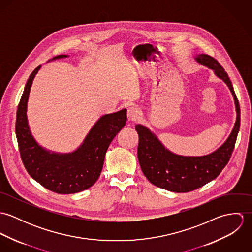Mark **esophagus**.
Segmentation results:
<instances>
[{
	"label": "esophagus",
	"mask_w": 252,
	"mask_h": 252,
	"mask_svg": "<svg viewBox=\"0 0 252 252\" xmlns=\"http://www.w3.org/2000/svg\"><path fill=\"white\" fill-rule=\"evenodd\" d=\"M140 116L139 110L134 107H130L127 109V117L129 121H136Z\"/></svg>",
	"instance_id": "1"
}]
</instances>
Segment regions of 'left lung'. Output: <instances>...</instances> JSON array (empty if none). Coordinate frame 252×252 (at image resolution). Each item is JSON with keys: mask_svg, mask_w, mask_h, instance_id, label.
<instances>
[{"mask_svg": "<svg viewBox=\"0 0 252 252\" xmlns=\"http://www.w3.org/2000/svg\"><path fill=\"white\" fill-rule=\"evenodd\" d=\"M196 60L213 69L216 75L228 85L235 99L237 121L231 135L222 146L206 156H180L167 150L148 129L136 125V131L139 134L138 158L145 178L155 186L177 193L193 191L216 179L231 158L240 130V104L227 72L210 55L200 54Z\"/></svg>", "mask_w": 252, "mask_h": 252, "instance_id": "1", "label": "left lung"}]
</instances>
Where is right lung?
I'll use <instances>...</instances> for the list:
<instances>
[{
    "instance_id": "right-lung-1",
    "label": "right lung",
    "mask_w": 252,
    "mask_h": 252,
    "mask_svg": "<svg viewBox=\"0 0 252 252\" xmlns=\"http://www.w3.org/2000/svg\"><path fill=\"white\" fill-rule=\"evenodd\" d=\"M62 57L66 55L53 59ZM39 68L30 74L16 112L15 133L20 157L28 174L46 189L58 194L77 193L91 187L99 179L108 145L126 124L127 110L102 116L76 151L50 154L33 139L26 115L30 88Z\"/></svg>"
}]
</instances>
